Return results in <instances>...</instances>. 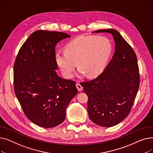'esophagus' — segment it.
<instances>
[{
    "instance_id": "34e87169",
    "label": "esophagus",
    "mask_w": 153,
    "mask_h": 153,
    "mask_svg": "<svg viewBox=\"0 0 153 153\" xmlns=\"http://www.w3.org/2000/svg\"><path fill=\"white\" fill-rule=\"evenodd\" d=\"M76 87H77V90L79 91H82V86L79 83H77V84H76Z\"/></svg>"
}]
</instances>
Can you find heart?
Here are the masks:
<instances>
[{
	"instance_id": "1",
	"label": "heart",
	"mask_w": 153,
	"mask_h": 153,
	"mask_svg": "<svg viewBox=\"0 0 153 153\" xmlns=\"http://www.w3.org/2000/svg\"><path fill=\"white\" fill-rule=\"evenodd\" d=\"M112 46L105 36H78L66 47L65 51L55 53L54 59L62 74L66 78L73 76L76 62L79 74L88 77L98 75L105 68L111 54Z\"/></svg>"
}]
</instances>
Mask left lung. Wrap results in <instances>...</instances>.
Returning <instances> with one entry per match:
<instances>
[{
    "label": "left lung",
    "instance_id": "left-lung-1",
    "mask_svg": "<svg viewBox=\"0 0 153 153\" xmlns=\"http://www.w3.org/2000/svg\"><path fill=\"white\" fill-rule=\"evenodd\" d=\"M115 43V53L102 73L91 81L81 82L88 96L87 111L91 120L99 126H114L128 115L138 93L140 73L133 48L114 29H102Z\"/></svg>",
    "mask_w": 153,
    "mask_h": 153
}]
</instances>
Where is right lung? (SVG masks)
<instances>
[{"label": "right lung", "mask_w": 153, "mask_h": 153, "mask_svg": "<svg viewBox=\"0 0 153 153\" xmlns=\"http://www.w3.org/2000/svg\"><path fill=\"white\" fill-rule=\"evenodd\" d=\"M69 37L62 32L36 31L23 44L14 63L16 97L27 118L40 127L62 123L67 107L77 94L76 82L56 71L55 46Z\"/></svg>", "instance_id": "right-lung-1"}]
</instances>
